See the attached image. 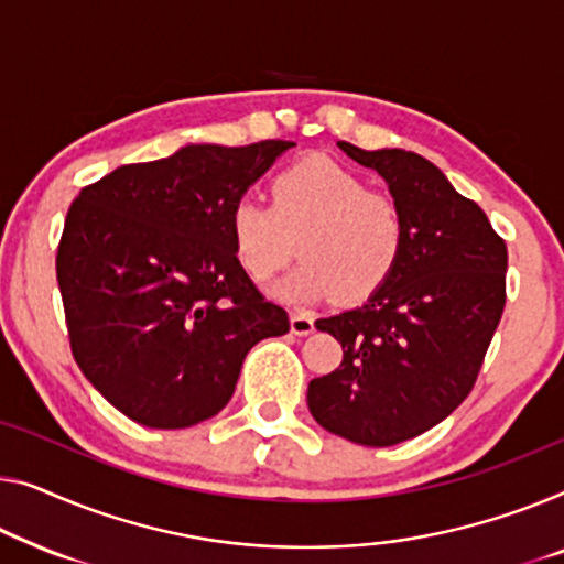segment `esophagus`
Listing matches in <instances>:
<instances>
[{
    "label": "esophagus",
    "mask_w": 564,
    "mask_h": 564,
    "mask_svg": "<svg viewBox=\"0 0 564 564\" xmlns=\"http://www.w3.org/2000/svg\"><path fill=\"white\" fill-rule=\"evenodd\" d=\"M291 332L296 336H308L311 332H314V316L301 314V311L291 314Z\"/></svg>",
    "instance_id": "esophagus-1"
}]
</instances>
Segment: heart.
Wrapping results in <instances>:
<instances>
[{"mask_svg": "<svg viewBox=\"0 0 564 564\" xmlns=\"http://www.w3.org/2000/svg\"><path fill=\"white\" fill-rule=\"evenodd\" d=\"M235 258L268 281L299 250L304 260L279 285L289 301H365L398 271L408 248L405 207L390 192L326 156H308L271 180V205L242 197L230 209Z\"/></svg>", "mask_w": 564, "mask_h": 564, "instance_id": "b5f03b06", "label": "heart"}]
</instances>
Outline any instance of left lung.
Wrapping results in <instances>:
<instances>
[{"mask_svg": "<svg viewBox=\"0 0 564 564\" xmlns=\"http://www.w3.org/2000/svg\"><path fill=\"white\" fill-rule=\"evenodd\" d=\"M339 149L390 184L408 248L365 306L318 318L341 365L311 380L306 400L329 433L384 448L431 431L474 390L507 304V242L420 154Z\"/></svg>", "mask_w": 564, "mask_h": 564, "instance_id": "8db88e82", "label": "left lung"}]
</instances>
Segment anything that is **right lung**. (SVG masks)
I'll return each mask as SVG.
<instances>
[{
    "label": "right lung",
    "mask_w": 564,
    "mask_h": 564,
    "mask_svg": "<svg viewBox=\"0 0 564 564\" xmlns=\"http://www.w3.org/2000/svg\"><path fill=\"white\" fill-rule=\"evenodd\" d=\"M291 141L184 147L86 184L57 242L67 339L88 382L147 427L228 405L242 359L291 329L235 258L230 209Z\"/></svg>",
    "instance_id": "1"
}]
</instances>
